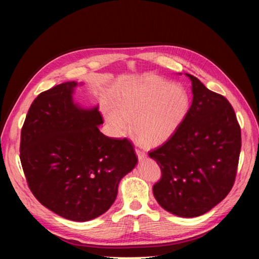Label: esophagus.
I'll use <instances>...</instances> for the list:
<instances>
[{"instance_id": "esophagus-1", "label": "esophagus", "mask_w": 259, "mask_h": 259, "mask_svg": "<svg viewBox=\"0 0 259 259\" xmlns=\"http://www.w3.org/2000/svg\"><path fill=\"white\" fill-rule=\"evenodd\" d=\"M135 151H136V154H137V156H138V159L139 160H144L145 158H146V152L145 151H143L142 149H138V148H136L135 149Z\"/></svg>"}]
</instances>
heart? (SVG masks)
<instances>
[{
	"mask_svg": "<svg viewBox=\"0 0 259 259\" xmlns=\"http://www.w3.org/2000/svg\"><path fill=\"white\" fill-rule=\"evenodd\" d=\"M190 95L184 86L162 80L134 83L124 88L115 100V111L108 121L124 134L130 128L140 144L162 145L173 136L190 109Z\"/></svg>",
	"mask_w": 259,
	"mask_h": 259,
	"instance_id": "obj_1",
	"label": "heart"
}]
</instances>
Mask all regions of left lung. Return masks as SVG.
Wrapping results in <instances>:
<instances>
[{
    "label": "left lung",
    "mask_w": 259,
    "mask_h": 259,
    "mask_svg": "<svg viewBox=\"0 0 259 259\" xmlns=\"http://www.w3.org/2000/svg\"><path fill=\"white\" fill-rule=\"evenodd\" d=\"M185 121L167 142L149 151L161 168L153 185L159 204L180 217H197L223 201L234 184L241 127L232 106L197 77Z\"/></svg>",
    "instance_id": "1"
}]
</instances>
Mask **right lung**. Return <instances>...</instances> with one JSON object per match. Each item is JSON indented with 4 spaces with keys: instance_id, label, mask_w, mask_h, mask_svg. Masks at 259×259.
<instances>
[{
    "instance_id": "right-lung-1",
    "label": "right lung",
    "mask_w": 259,
    "mask_h": 259,
    "mask_svg": "<svg viewBox=\"0 0 259 259\" xmlns=\"http://www.w3.org/2000/svg\"><path fill=\"white\" fill-rule=\"evenodd\" d=\"M75 82L42 92L33 100L20 134V162L29 189L42 205L74 222L104 214L116 198L120 180L137 156L127 138L98 128V108L72 101Z\"/></svg>"
}]
</instances>
